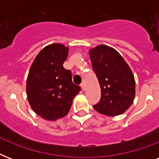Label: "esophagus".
<instances>
[{"label": "esophagus", "mask_w": 159, "mask_h": 159, "mask_svg": "<svg viewBox=\"0 0 159 159\" xmlns=\"http://www.w3.org/2000/svg\"><path fill=\"white\" fill-rule=\"evenodd\" d=\"M81 87H82V91H85V90H86V87H85V84H83V83H82V84H81Z\"/></svg>", "instance_id": "obj_1"}]
</instances>
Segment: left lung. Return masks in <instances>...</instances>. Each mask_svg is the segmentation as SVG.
<instances>
[{
    "label": "left lung",
    "instance_id": "8db88e82",
    "mask_svg": "<svg viewBox=\"0 0 159 159\" xmlns=\"http://www.w3.org/2000/svg\"><path fill=\"white\" fill-rule=\"evenodd\" d=\"M92 68L102 92L100 102L93 107L108 116L123 114L135 97V81L132 71L115 48L98 45L89 50Z\"/></svg>",
    "mask_w": 159,
    "mask_h": 159
}]
</instances>
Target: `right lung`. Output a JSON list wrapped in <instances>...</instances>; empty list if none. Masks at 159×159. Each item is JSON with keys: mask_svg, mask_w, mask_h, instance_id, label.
I'll return each instance as SVG.
<instances>
[{"mask_svg": "<svg viewBox=\"0 0 159 159\" xmlns=\"http://www.w3.org/2000/svg\"><path fill=\"white\" fill-rule=\"evenodd\" d=\"M68 48L61 43L46 46L31 64L26 93L31 108L47 120H57L69 112L72 100L81 91L72 81V72L63 67Z\"/></svg>", "mask_w": 159, "mask_h": 159, "instance_id": "right-lung-1", "label": "right lung"}]
</instances>
